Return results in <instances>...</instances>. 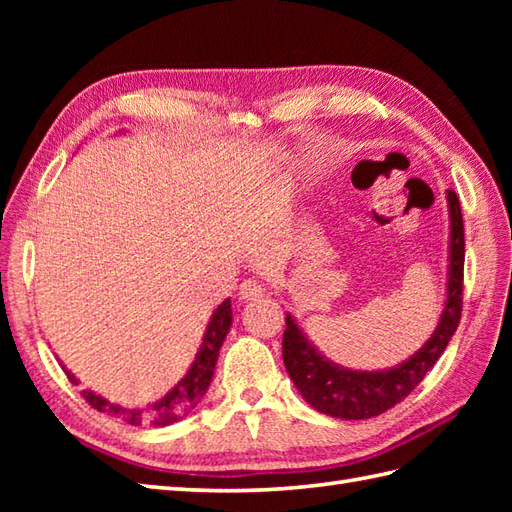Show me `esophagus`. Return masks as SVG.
<instances>
[{"mask_svg": "<svg viewBox=\"0 0 512 512\" xmlns=\"http://www.w3.org/2000/svg\"><path fill=\"white\" fill-rule=\"evenodd\" d=\"M262 292H264V288H262V284H259V281L246 279L244 284L239 286V299H242V301H253L257 297H262Z\"/></svg>", "mask_w": 512, "mask_h": 512, "instance_id": "1", "label": "esophagus"}]
</instances>
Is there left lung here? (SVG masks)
I'll list each match as a JSON object with an SVG mask.
<instances>
[{"instance_id": "left-lung-1", "label": "left lung", "mask_w": 512, "mask_h": 512, "mask_svg": "<svg viewBox=\"0 0 512 512\" xmlns=\"http://www.w3.org/2000/svg\"><path fill=\"white\" fill-rule=\"evenodd\" d=\"M447 202L451 220L447 301H444L440 321L429 341L407 361L391 369H380V372H358V369L336 365L308 341L297 321L286 314L284 365L292 383L310 407L341 420L380 416L398 405L400 400H405L447 350L462 317L464 281V222L455 191H447Z\"/></svg>"}]
</instances>
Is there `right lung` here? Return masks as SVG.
<instances>
[{
  "label": "right lung",
  "instance_id": "1",
  "mask_svg": "<svg viewBox=\"0 0 512 512\" xmlns=\"http://www.w3.org/2000/svg\"><path fill=\"white\" fill-rule=\"evenodd\" d=\"M231 323H233L231 299H226L215 308L213 317L209 321V328H206V332H204L202 345H200L198 354H195V361L189 367V372L184 374V378L169 391V394L162 396L158 402H154V405H149V407L114 405V402L105 400L103 396L94 394V391H90V389H83V398L88 400L96 411H103V413H110V416L123 418L127 424H134V427H138V424L167 427V424L182 420L184 416H189L195 407H198V402L204 398L206 389H209L213 372H215L217 356H220V347L226 339L228 330H231ZM65 374H68L70 383L79 385V380H76V376L72 372L65 369Z\"/></svg>",
  "mask_w": 512,
  "mask_h": 512
}]
</instances>
